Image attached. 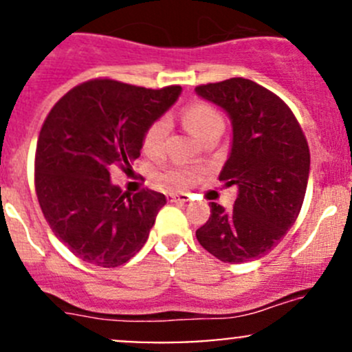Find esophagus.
<instances>
[{
    "instance_id": "34e87169",
    "label": "esophagus",
    "mask_w": 352,
    "mask_h": 352,
    "mask_svg": "<svg viewBox=\"0 0 352 352\" xmlns=\"http://www.w3.org/2000/svg\"><path fill=\"white\" fill-rule=\"evenodd\" d=\"M168 199H170V201L186 202L189 197H187V194H168Z\"/></svg>"
}]
</instances>
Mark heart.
Masks as SVG:
<instances>
[{
	"mask_svg": "<svg viewBox=\"0 0 352 352\" xmlns=\"http://www.w3.org/2000/svg\"><path fill=\"white\" fill-rule=\"evenodd\" d=\"M182 122L194 136L204 141L209 134L223 131V117L212 105L204 102L187 105L182 110ZM168 136V124L165 119H156L146 127L141 141V148L148 156H160L165 150V141ZM199 177L197 168L190 166H168L160 173V180L170 189H186L194 184Z\"/></svg>",
	"mask_w": 352,
	"mask_h": 352,
	"instance_id": "b5f03b06",
	"label": "heart"
}]
</instances>
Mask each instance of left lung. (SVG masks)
<instances>
[{"instance_id":"1","label":"left lung","mask_w":352,"mask_h":352,"mask_svg":"<svg viewBox=\"0 0 352 352\" xmlns=\"http://www.w3.org/2000/svg\"><path fill=\"white\" fill-rule=\"evenodd\" d=\"M197 95L228 112L233 144L219 180L239 187L232 209L209 202L199 243L230 264L261 258L294 225L307 192L310 150L285 102L245 78L199 85Z\"/></svg>"}]
</instances>
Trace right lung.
<instances>
[{
	"instance_id": "add662e5",
	"label": "right lung",
	"mask_w": 352,
	"mask_h": 352,
	"mask_svg": "<svg viewBox=\"0 0 352 352\" xmlns=\"http://www.w3.org/2000/svg\"><path fill=\"white\" fill-rule=\"evenodd\" d=\"M180 90L95 78L71 88L45 117L35 150V192L54 235L81 261L117 267L146 243L165 196L122 192L110 184L109 170H129L146 127Z\"/></svg>"
}]
</instances>
